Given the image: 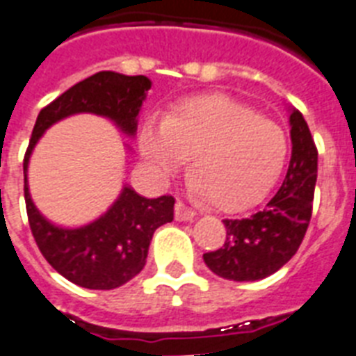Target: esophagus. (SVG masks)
<instances>
[{
    "mask_svg": "<svg viewBox=\"0 0 356 356\" xmlns=\"http://www.w3.org/2000/svg\"><path fill=\"white\" fill-rule=\"evenodd\" d=\"M195 217V211L190 208V206L184 204L183 201L175 202V219L177 220H193Z\"/></svg>",
    "mask_w": 356,
    "mask_h": 356,
    "instance_id": "esophagus-1",
    "label": "esophagus"
}]
</instances>
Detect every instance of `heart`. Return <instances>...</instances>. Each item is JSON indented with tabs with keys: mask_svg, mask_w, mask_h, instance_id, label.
I'll list each match as a JSON object with an SVG mask.
<instances>
[{
	"mask_svg": "<svg viewBox=\"0 0 356 356\" xmlns=\"http://www.w3.org/2000/svg\"><path fill=\"white\" fill-rule=\"evenodd\" d=\"M139 150L163 179L177 173L192 155L193 193L222 211L261 202L288 159L279 124L224 94L186 97L164 119L150 118L139 134Z\"/></svg>",
	"mask_w": 356,
	"mask_h": 356,
	"instance_id": "1",
	"label": "heart"
}]
</instances>
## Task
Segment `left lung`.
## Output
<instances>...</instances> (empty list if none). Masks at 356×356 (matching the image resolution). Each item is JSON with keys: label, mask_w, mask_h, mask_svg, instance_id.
Here are the masks:
<instances>
[{"label": "left lung", "mask_w": 356, "mask_h": 356, "mask_svg": "<svg viewBox=\"0 0 356 356\" xmlns=\"http://www.w3.org/2000/svg\"><path fill=\"white\" fill-rule=\"evenodd\" d=\"M291 159L282 186L248 219H224L226 241L215 252L202 255L206 266L222 279L261 280L279 271L302 244L313 211L316 183V152L302 113L293 110Z\"/></svg>", "instance_id": "8db88e82"}]
</instances>
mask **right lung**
Wrapping results in <instances>:
<instances>
[{
  "label": "right lung",
  "instance_id": "obj_1",
  "mask_svg": "<svg viewBox=\"0 0 356 356\" xmlns=\"http://www.w3.org/2000/svg\"><path fill=\"white\" fill-rule=\"evenodd\" d=\"M150 86V79L145 76L97 72L56 97L35 119L23 159L29 224L47 262L81 288L113 289L134 279L145 268L155 229L173 220L175 199L172 195L146 199L134 188L124 186L112 208L94 222L77 228L56 226L38 211L29 193L26 168L32 148L54 122L79 112L104 115L122 132L134 136L137 113Z\"/></svg>",
  "mask_w": 356,
  "mask_h": 356
}]
</instances>
